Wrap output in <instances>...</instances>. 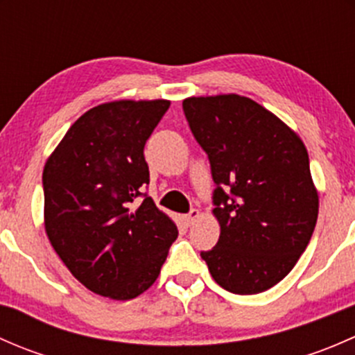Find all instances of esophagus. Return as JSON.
<instances>
[{
    "mask_svg": "<svg viewBox=\"0 0 355 355\" xmlns=\"http://www.w3.org/2000/svg\"><path fill=\"white\" fill-rule=\"evenodd\" d=\"M199 216H200V211H199V209H192L191 213L185 214V216H184V221H185V223H187V225H192V223H194L196 220H198Z\"/></svg>",
    "mask_w": 355,
    "mask_h": 355,
    "instance_id": "obj_1",
    "label": "esophagus"
}]
</instances>
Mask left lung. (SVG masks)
Returning <instances> with one entry per match:
<instances>
[{
    "instance_id": "8db88e82",
    "label": "left lung",
    "mask_w": 355,
    "mask_h": 355,
    "mask_svg": "<svg viewBox=\"0 0 355 355\" xmlns=\"http://www.w3.org/2000/svg\"><path fill=\"white\" fill-rule=\"evenodd\" d=\"M185 118L211 163L220 239L200 252L213 280L239 295L275 287L311 241L320 198L299 135L239 94L184 99Z\"/></svg>"
}]
</instances>
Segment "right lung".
I'll return each mask as SVG.
<instances>
[{"instance_id": "1", "label": "right lung", "mask_w": 355, "mask_h": 355, "mask_svg": "<svg viewBox=\"0 0 355 355\" xmlns=\"http://www.w3.org/2000/svg\"><path fill=\"white\" fill-rule=\"evenodd\" d=\"M168 108L166 99L94 106L44 164L46 235L70 273L98 295L128 300L146 292L178 235L173 220L142 194L146 141Z\"/></svg>"}]
</instances>
